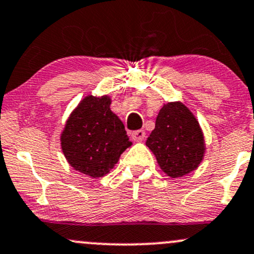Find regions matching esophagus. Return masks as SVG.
<instances>
[{
	"instance_id": "34e87169",
	"label": "esophagus",
	"mask_w": 254,
	"mask_h": 254,
	"mask_svg": "<svg viewBox=\"0 0 254 254\" xmlns=\"http://www.w3.org/2000/svg\"><path fill=\"white\" fill-rule=\"evenodd\" d=\"M131 137L133 141H143L144 137H146V132H144V130H136L131 133Z\"/></svg>"
}]
</instances>
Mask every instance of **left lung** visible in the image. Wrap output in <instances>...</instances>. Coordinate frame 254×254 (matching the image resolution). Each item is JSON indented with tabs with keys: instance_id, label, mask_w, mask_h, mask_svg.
<instances>
[{
	"instance_id": "1",
	"label": "left lung",
	"mask_w": 254,
	"mask_h": 254,
	"mask_svg": "<svg viewBox=\"0 0 254 254\" xmlns=\"http://www.w3.org/2000/svg\"><path fill=\"white\" fill-rule=\"evenodd\" d=\"M146 144L160 169L172 178L182 177L196 169L205 153L199 123L182 102L163 106Z\"/></svg>"
}]
</instances>
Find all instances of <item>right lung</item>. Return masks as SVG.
Listing matches in <instances>:
<instances>
[{
	"instance_id": "right-lung-1",
	"label": "right lung",
	"mask_w": 254,
	"mask_h": 254,
	"mask_svg": "<svg viewBox=\"0 0 254 254\" xmlns=\"http://www.w3.org/2000/svg\"><path fill=\"white\" fill-rule=\"evenodd\" d=\"M108 96H86L71 113L61 133V148L77 171L105 176L131 146L124 124L110 108Z\"/></svg>"
}]
</instances>
